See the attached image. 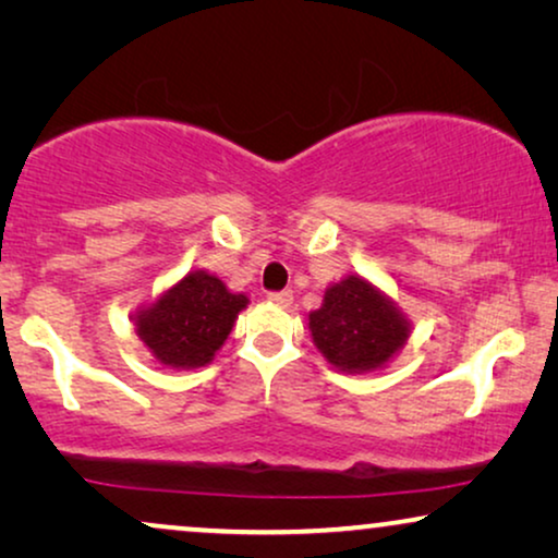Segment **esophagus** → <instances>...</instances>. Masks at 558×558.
I'll return each mask as SVG.
<instances>
[{"label": "esophagus", "instance_id": "esophagus-1", "mask_svg": "<svg viewBox=\"0 0 558 558\" xmlns=\"http://www.w3.org/2000/svg\"><path fill=\"white\" fill-rule=\"evenodd\" d=\"M292 292H289V289H281V292H269V302H274V304H279V307H289V304H292Z\"/></svg>", "mask_w": 558, "mask_h": 558}]
</instances>
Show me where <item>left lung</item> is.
I'll use <instances>...</instances> for the list:
<instances>
[{
    "label": "left lung",
    "instance_id": "8db88e82",
    "mask_svg": "<svg viewBox=\"0 0 558 558\" xmlns=\"http://www.w3.org/2000/svg\"><path fill=\"white\" fill-rule=\"evenodd\" d=\"M312 340L338 371L368 373L391 361L409 340L411 325L396 302L355 274L325 292L310 312Z\"/></svg>",
    "mask_w": 558,
    "mask_h": 558
}]
</instances>
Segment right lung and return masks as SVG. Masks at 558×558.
<instances>
[{
    "label": "right lung",
    "instance_id": "obj_1",
    "mask_svg": "<svg viewBox=\"0 0 558 558\" xmlns=\"http://www.w3.org/2000/svg\"><path fill=\"white\" fill-rule=\"evenodd\" d=\"M246 304V294L228 292L216 274L190 271L149 307L136 312V335L162 365L201 368L223 345Z\"/></svg>",
    "mask_w": 558,
    "mask_h": 558
}]
</instances>
